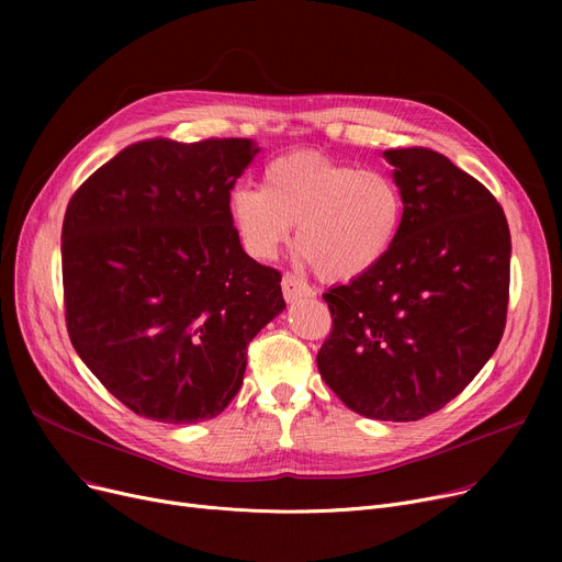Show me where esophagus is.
Here are the masks:
<instances>
[{"instance_id": "esophagus-1", "label": "esophagus", "mask_w": 562, "mask_h": 562, "mask_svg": "<svg viewBox=\"0 0 562 562\" xmlns=\"http://www.w3.org/2000/svg\"><path fill=\"white\" fill-rule=\"evenodd\" d=\"M282 293H284V301L286 303H299L303 299H312L314 296V289L305 280H301L299 276L286 273L282 278Z\"/></svg>"}]
</instances>
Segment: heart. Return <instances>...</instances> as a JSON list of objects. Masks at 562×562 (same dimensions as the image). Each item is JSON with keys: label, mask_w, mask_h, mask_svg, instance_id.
Segmentation results:
<instances>
[{"label": "heart", "mask_w": 562, "mask_h": 562, "mask_svg": "<svg viewBox=\"0 0 562 562\" xmlns=\"http://www.w3.org/2000/svg\"><path fill=\"white\" fill-rule=\"evenodd\" d=\"M227 206L248 255L273 259L296 225L301 259L333 282L371 273L392 252L405 214L401 187L390 172L321 153L269 161L261 187H234Z\"/></svg>", "instance_id": "1"}]
</instances>
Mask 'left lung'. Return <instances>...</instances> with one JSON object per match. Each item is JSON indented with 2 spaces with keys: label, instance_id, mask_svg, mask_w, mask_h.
I'll return each instance as SVG.
<instances>
[{
  "label": "left lung",
  "instance_id": "obj_1",
  "mask_svg": "<svg viewBox=\"0 0 562 562\" xmlns=\"http://www.w3.org/2000/svg\"><path fill=\"white\" fill-rule=\"evenodd\" d=\"M403 225L375 269L323 293L333 333L316 364L362 417L417 422L453 401L506 328L510 229L474 177L426 147L385 150Z\"/></svg>",
  "mask_w": 562,
  "mask_h": 562
}]
</instances>
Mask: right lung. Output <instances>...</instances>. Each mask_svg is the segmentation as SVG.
Here are the masks:
<instances>
[{"instance_id": "obj_1", "label": "right lung", "mask_w": 562, "mask_h": 562, "mask_svg": "<svg viewBox=\"0 0 562 562\" xmlns=\"http://www.w3.org/2000/svg\"><path fill=\"white\" fill-rule=\"evenodd\" d=\"M250 138L140 140L72 195L61 234L68 335L132 412L214 419L241 390L252 337L286 305L280 271L241 248L229 191Z\"/></svg>"}]
</instances>
